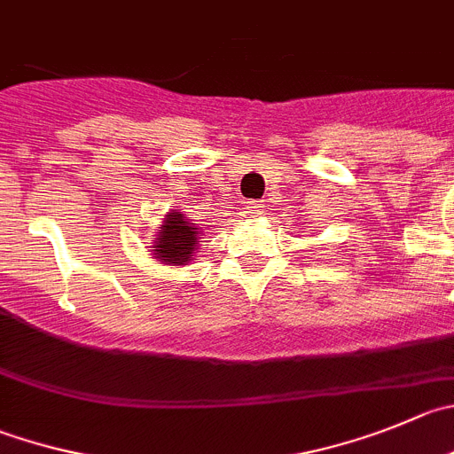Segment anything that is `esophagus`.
<instances>
[{"label":"esophagus","mask_w":454,"mask_h":454,"mask_svg":"<svg viewBox=\"0 0 454 454\" xmlns=\"http://www.w3.org/2000/svg\"><path fill=\"white\" fill-rule=\"evenodd\" d=\"M262 202L261 200H249L247 205H245V214L247 215H261L262 214Z\"/></svg>","instance_id":"esophagus-1"}]
</instances>
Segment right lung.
I'll use <instances>...</instances> for the list:
<instances>
[{"instance_id":"add662e5","label":"right lung","mask_w":454,"mask_h":454,"mask_svg":"<svg viewBox=\"0 0 454 454\" xmlns=\"http://www.w3.org/2000/svg\"><path fill=\"white\" fill-rule=\"evenodd\" d=\"M200 227L187 218V214L174 209L165 215L158 230V239L153 243V256L165 265H187L196 254Z\"/></svg>"}]
</instances>
